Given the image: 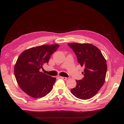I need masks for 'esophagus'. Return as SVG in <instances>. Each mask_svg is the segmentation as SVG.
Listing matches in <instances>:
<instances>
[{"instance_id":"34e87169","label":"esophagus","mask_w":124,"mask_h":124,"mask_svg":"<svg viewBox=\"0 0 124 124\" xmlns=\"http://www.w3.org/2000/svg\"><path fill=\"white\" fill-rule=\"evenodd\" d=\"M59 78H61V79H63V80H65L67 79V78H66V77H61V76H60Z\"/></svg>"}]
</instances>
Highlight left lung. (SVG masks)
<instances>
[{"instance_id": "left-lung-1", "label": "left lung", "mask_w": 124, "mask_h": 124, "mask_svg": "<svg viewBox=\"0 0 124 124\" xmlns=\"http://www.w3.org/2000/svg\"><path fill=\"white\" fill-rule=\"evenodd\" d=\"M76 54L78 62L84 66V78L76 80L75 88L70 90L77 98L87 100L93 97L103 86L107 70L106 61L100 49L89 43H68Z\"/></svg>"}]
</instances>
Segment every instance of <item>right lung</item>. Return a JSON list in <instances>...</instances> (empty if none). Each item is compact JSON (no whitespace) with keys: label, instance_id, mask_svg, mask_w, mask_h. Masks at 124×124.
Listing matches in <instances>:
<instances>
[{"label":"right lung","instance_id":"obj_1","mask_svg":"<svg viewBox=\"0 0 124 124\" xmlns=\"http://www.w3.org/2000/svg\"><path fill=\"white\" fill-rule=\"evenodd\" d=\"M58 44L43 45L26 49L18 58L14 74L18 85L24 92L34 98L45 96L56 82L53 78L40 70L47 63L50 56L59 48Z\"/></svg>","mask_w":124,"mask_h":124}]
</instances>
